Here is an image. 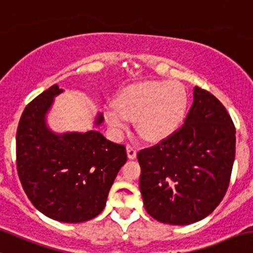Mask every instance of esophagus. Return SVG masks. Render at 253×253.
Segmentation results:
<instances>
[{
    "label": "esophagus",
    "instance_id": "34e87169",
    "mask_svg": "<svg viewBox=\"0 0 253 253\" xmlns=\"http://www.w3.org/2000/svg\"><path fill=\"white\" fill-rule=\"evenodd\" d=\"M126 151H127V156H128L129 159H134L137 156V152H136V148H134L133 146H131V144H127L126 146Z\"/></svg>",
    "mask_w": 253,
    "mask_h": 253
}]
</instances>
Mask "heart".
Returning <instances> with one entry per match:
<instances>
[{"label":"heart","instance_id":"obj_1","mask_svg":"<svg viewBox=\"0 0 253 253\" xmlns=\"http://www.w3.org/2000/svg\"><path fill=\"white\" fill-rule=\"evenodd\" d=\"M188 106V95L176 82H143L125 87L115 105L106 107L105 119L115 134L121 136L128 121L136 120L138 133L147 141H158L173 133Z\"/></svg>","mask_w":253,"mask_h":253}]
</instances>
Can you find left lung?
Masks as SVG:
<instances>
[{"mask_svg":"<svg viewBox=\"0 0 253 253\" xmlns=\"http://www.w3.org/2000/svg\"><path fill=\"white\" fill-rule=\"evenodd\" d=\"M235 133L224 105L195 86L183 126L137 153L139 190L147 212L169 225L193 224L211 214L229 188Z\"/></svg>","mask_w":253,"mask_h":253,"instance_id":"1","label":"left lung"}]
</instances>
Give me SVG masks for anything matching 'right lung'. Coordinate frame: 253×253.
<instances>
[{"mask_svg":"<svg viewBox=\"0 0 253 253\" xmlns=\"http://www.w3.org/2000/svg\"><path fill=\"white\" fill-rule=\"evenodd\" d=\"M53 85L27 105L16 136L17 170L23 190L42 214L60 222H84L104 210L110 188L126 163V148L97 129L55 133L46 125ZM104 122L97 114L94 126Z\"/></svg>","mask_w":253,"mask_h":253,"instance_id":"right-lung-1","label":"right lung"}]
</instances>
